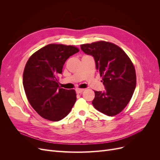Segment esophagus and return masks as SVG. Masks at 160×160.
<instances>
[{"label":"esophagus","instance_id":"obj_1","mask_svg":"<svg viewBox=\"0 0 160 160\" xmlns=\"http://www.w3.org/2000/svg\"><path fill=\"white\" fill-rule=\"evenodd\" d=\"M83 91H84V89H76L77 93H81Z\"/></svg>","mask_w":160,"mask_h":160}]
</instances>
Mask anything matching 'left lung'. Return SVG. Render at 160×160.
<instances>
[{
    "label": "left lung",
    "mask_w": 160,
    "mask_h": 160,
    "mask_svg": "<svg viewBox=\"0 0 160 160\" xmlns=\"http://www.w3.org/2000/svg\"><path fill=\"white\" fill-rule=\"evenodd\" d=\"M81 49L94 58L105 89L103 91H95L92 104L108 116L119 113L129 102L136 86L132 62L119 47L109 42L81 45Z\"/></svg>",
    "instance_id": "1"
}]
</instances>
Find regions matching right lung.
Here are the masks:
<instances>
[{
	"mask_svg": "<svg viewBox=\"0 0 160 160\" xmlns=\"http://www.w3.org/2000/svg\"><path fill=\"white\" fill-rule=\"evenodd\" d=\"M79 51L74 46L49 44L28 59L23 72L24 89L28 102L42 118L58 122L74 105L75 91L61 88L57 75L62 73L66 60Z\"/></svg>",
	"mask_w": 160,
	"mask_h": 160,
	"instance_id": "1",
	"label": "right lung"
}]
</instances>
